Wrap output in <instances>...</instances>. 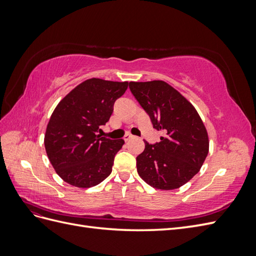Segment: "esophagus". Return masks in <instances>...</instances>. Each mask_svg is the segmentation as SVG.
Segmentation results:
<instances>
[{
    "label": "esophagus",
    "instance_id": "34e87169",
    "mask_svg": "<svg viewBox=\"0 0 256 256\" xmlns=\"http://www.w3.org/2000/svg\"><path fill=\"white\" fill-rule=\"evenodd\" d=\"M131 138H134V136H131V134H125V136H124V140H125L126 142L130 141Z\"/></svg>",
    "mask_w": 256,
    "mask_h": 256
}]
</instances>
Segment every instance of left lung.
<instances>
[{"label":"left lung","instance_id":"1","mask_svg":"<svg viewBox=\"0 0 256 256\" xmlns=\"http://www.w3.org/2000/svg\"><path fill=\"white\" fill-rule=\"evenodd\" d=\"M129 88L150 115L154 129L164 132L136 157L142 180L160 190L182 187L198 173L208 154L209 141L198 113L180 92L164 81L130 82Z\"/></svg>","mask_w":256,"mask_h":256}]
</instances>
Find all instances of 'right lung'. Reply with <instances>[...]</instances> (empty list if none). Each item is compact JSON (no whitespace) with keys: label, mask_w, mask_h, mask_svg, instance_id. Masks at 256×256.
<instances>
[{"label":"right lung","mask_w":256,"mask_h":256,"mask_svg":"<svg viewBox=\"0 0 256 256\" xmlns=\"http://www.w3.org/2000/svg\"><path fill=\"white\" fill-rule=\"evenodd\" d=\"M127 88L128 82L88 79L54 109L46 130L44 147L52 166L64 182L90 188L111 174L115 154L125 142L98 132Z\"/></svg>","instance_id":"obj_1"}]
</instances>
